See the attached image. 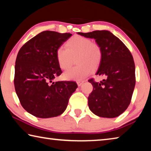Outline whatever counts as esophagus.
I'll use <instances>...</instances> for the list:
<instances>
[{"label": "esophagus", "instance_id": "34e87169", "mask_svg": "<svg viewBox=\"0 0 151 151\" xmlns=\"http://www.w3.org/2000/svg\"><path fill=\"white\" fill-rule=\"evenodd\" d=\"M84 82H85V81H76V83H77L78 86H80L81 85H82V84H83Z\"/></svg>", "mask_w": 151, "mask_h": 151}]
</instances>
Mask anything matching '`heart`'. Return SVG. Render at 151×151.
Wrapping results in <instances>:
<instances>
[{
  "instance_id": "obj_1",
  "label": "heart",
  "mask_w": 151,
  "mask_h": 151,
  "mask_svg": "<svg viewBox=\"0 0 151 151\" xmlns=\"http://www.w3.org/2000/svg\"><path fill=\"white\" fill-rule=\"evenodd\" d=\"M103 51L99 42L83 36L75 35L65 43V48L56 50L58 65L62 70H67L74 63L78 65L63 74V78L69 81H81L96 69L103 59Z\"/></svg>"
}]
</instances>
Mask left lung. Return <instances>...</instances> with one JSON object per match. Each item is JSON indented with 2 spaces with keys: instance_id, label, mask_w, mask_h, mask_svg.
Instances as JSON below:
<instances>
[{
  "instance_id": "1",
  "label": "left lung",
  "mask_w": 151,
  "mask_h": 151,
  "mask_svg": "<svg viewBox=\"0 0 151 151\" xmlns=\"http://www.w3.org/2000/svg\"><path fill=\"white\" fill-rule=\"evenodd\" d=\"M101 45L103 57L96 75L104 76L101 82L88 80L93 90L88 97L91 111L104 118H114L124 112L131 103L136 78L131 52L119 38L108 30L83 33Z\"/></svg>"
}]
</instances>
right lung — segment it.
I'll list each match as a JSON object with an SVG mask.
<instances>
[{
	"label": "right lung",
	"instance_id": "1",
	"mask_svg": "<svg viewBox=\"0 0 151 151\" xmlns=\"http://www.w3.org/2000/svg\"><path fill=\"white\" fill-rule=\"evenodd\" d=\"M70 33L42 31L20 48L15 62L14 84L22 106L33 116L60 115L78 87L73 81L52 82L62 73L56 50Z\"/></svg>",
	"mask_w": 151,
	"mask_h": 151
}]
</instances>
